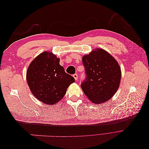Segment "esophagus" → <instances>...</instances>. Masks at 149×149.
I'll list each match as a JSON object with an SVG mask.
<instances>
[{
    "instance_id": "esophagus-1",
    "label": "esophagus",
    "mask_w": 149,
    "mask_h": 149,
    "mask_svg": "<svg viewBox=\"0 0 149 149\" xmlns=\"http://www.w3.org/2000/svg\"><path fill=\"white\" fill-rule=\"evenodd\" d=\"M73 76L74 77V78L75 80H77V79H78V74H74L73 75Z\"/></svg>"
}]
</instances>
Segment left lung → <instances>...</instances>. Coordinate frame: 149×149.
Listing matches in <instances>:
<instances>
[{
    "label": "left lung",
    "instance_id": "8db88e82",
    "mask_svg": "<svg viewBox=\"0 0 149 149\" xmlns=\"http://www.w3.org/2000/svg\"><path fill=\"white\" fill-rule=\"evenodd\" d=\"M86 78L81 84L84 94L95 104L109 100L119 87L120 68L109 53L101 48L83 56Z\"/></svg>",
    "mask_w": 149,
    "mask_h": 149
}]
</instances>
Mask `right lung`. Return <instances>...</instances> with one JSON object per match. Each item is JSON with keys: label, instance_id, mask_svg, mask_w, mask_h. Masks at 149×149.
Wrapping results in <instances>:
<instances>
[{"label": "right lung", "instance_id": "1", "mask_svg": "<svg viewBox=\"0 0 149 149\" xmlns=\"http://www.w3.org/2000/svg\"><path fill=\"white\" fill-rule=\"evenodd\" d=\"M30 91L39 101L54 104L63 97L69 86L75 81L60 65V59L51 52H45L36 57L26 72Z\"/></svg>", "mask_w": 149, "mask_h": 149}]
</instances>
